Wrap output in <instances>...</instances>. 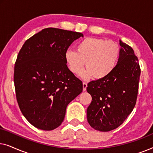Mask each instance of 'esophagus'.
Masks as SVG:
<instances>
[{
	"label": "esophagus",
	"instance_id": "esophagus-1",
	"mask_svg": "<svg viewBox=\"0 0 153 153\" xmlns=\"http://www.w3.org/2000/svg\"><path fill=\"white\" fill-rule=\"evenodd\" d=\"M87 86H88L87 83H85V82H83V91H86V88H87Z\"/></svg>",
	"mask_w": 153,
	"mask_h": 153
}]
</instances>
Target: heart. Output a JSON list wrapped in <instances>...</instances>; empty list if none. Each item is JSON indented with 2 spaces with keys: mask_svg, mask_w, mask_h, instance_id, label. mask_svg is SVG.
Listing matches in <instances>:
<instances>
[{
  "mask_svg": "<svg viewBox=\"0 0 153 153\" xmlns=\"http://www.w3.org/2000/svg\"><path fill=\"white\" fill-rule=\"evenodd\" d=\"M120 49L118 45L112 41L96 37H86L77 43L76 51L68 49L65 59L69 70L74 74L81 73L83 79H89L95 76L97 79H103L111 74L116 68Z\"/></svg>",
  "mask_w": 153,
  "mask_h": 153,
  "instance_id": "1",
  "label": "heart"
}]
</instances>
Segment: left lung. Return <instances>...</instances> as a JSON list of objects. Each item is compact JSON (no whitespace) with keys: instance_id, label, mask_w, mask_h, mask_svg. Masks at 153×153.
Returning a JSON list of instances; mask_svg holds the SVG:
<instances>
[{"instance_id":"left-lung-1","label":"left lung","mask_w":153,"mask_h":153,"mask_svg":"<svg viewBox=\"0 0 153 153\" xmlns=\"http://www.w3.org/2000/svg\"><path fill=\"white\" fill-rule=\"evenodd\" d=\"M120 58L109 76L88 83L87 91L92 102L87 120L93 129L109 131L123 124L137 101L141 74L132 48L120 39Z\"/></svg>"}]
</instances>
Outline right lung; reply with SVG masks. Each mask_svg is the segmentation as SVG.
Instances as JSON below:
<instances>
[{"instance_id":"1","label":"right lung","mask_w":153,"mask_h":153,"mask_svg":"<svg viewBox=\"0 0 153 153\" xmlns=\"http://www.w3.org/2000/svg\"><path fill=\"white\" fill-rule=\"evenodd\" d=\"M81 33L42 30L25 42L14 66V82L21 111L42 130L59 127L68 104L83 91L82 81L69 70L65 53Z\"/></svg>"}]
</instances>
